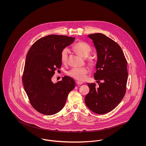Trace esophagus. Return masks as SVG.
Returning a JSON list of instances; mask_svg holds the SVG:
<instances>
[{
    "mask_svg": "<svg viewBox=\"0 0 146 146\" xmlns=\"http://www.w3.org/2000/svg\"><path fill=\"white\" fill-rule=\"evenodd\" d=\"M76 83H77V84L78 85H79H79H82V84H83V83H82V82H79V81H77Z\"/></svg>",
    "mask_w": 146,
    "mask_h": 146,
    "instance_id": "esophagus-1",
    "label": "esophagus"
}]
</instances>
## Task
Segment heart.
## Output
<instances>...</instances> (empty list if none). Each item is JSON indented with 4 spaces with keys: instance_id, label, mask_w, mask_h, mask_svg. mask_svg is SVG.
Masks as SVG:
<instances>
[{
    "instance_id": "heart-1",
    "label": "heart",
    "mask_w": 146,
    "mask_h": 146,
    "mask_svg": "<svg viewBox=\"0 0 146 146\" xmlns=\"http://www.w3.org/2000/svg\"><path fill=\"white\" fill-rule=\"evenodd\" d=\"M73 49L79 55L86 59L87 62L90 64H93L94 62V58L88 56L92 52L91 46L87 42L80 41L76 43L73 45ZM69 51L67 48L62 49L60 52V60L63 64L67 63ZM89 72V69L87 67L74 68L68 72V75L72 78L75 79L79 81L84 80L87 75Z\"/></svg>"
}]
</instances>
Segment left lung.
Masks as SVG:
<instances>
[{
	"label": "left lung",
	"instance_id": "obj_1",
	"mask_svg": "<svg viewBox=\"0 0 146 146\" xmlns=\"http://www.w3.org/2000/svg\"><path fill=\"white\" fill-rule=\"evenodd\" d=\"M97 52L96 72L94 78L100 82L88 83L90 92L84 100L88 108L93 112L103 114L112 111L122 100L126 92L128 78L127 62L123 52L115 42L102 33L92 34Z\"/></svg>",
	"mask_w": 146,
	"mask_h": 146
}]
</instances>
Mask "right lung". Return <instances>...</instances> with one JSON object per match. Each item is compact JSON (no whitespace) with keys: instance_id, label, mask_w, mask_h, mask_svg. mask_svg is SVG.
<instances>
[{"instance_id":"add662e5","label":"right lung","mask_w":146,"mask_h":146,"mask_svg":"<svg viewBox=\"0 0 146 146\" xmlns=\"http://www.w3.org/2000/svg\"><path fill=\"white\" fill-rule=\"evenodd\" d=\"M74 38L49 35L37 40L28 52L23 83L30 103L38 112L48 115L59 112L75 87V81L68 76L56 84L51 80L56 69L61 67V51Z\"/></svg>"}]
</instances>
